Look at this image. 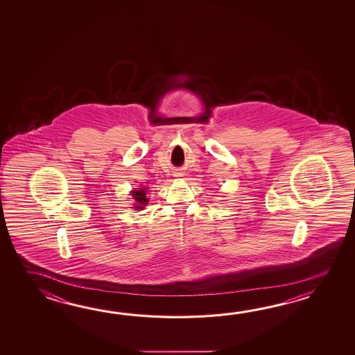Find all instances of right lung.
Wrapping results in <instances>:
<instances>
[{
  "label": "right lung",
  "instance_id": "add662e5",
  "mask_svg": "<svg viewBox=\"0 0 355 355\" xmlns=\"http://www.w3.org/2000/svg\"><path fill=\"white\" fill-rule=\"evenodd\" d=\"M132 196L136 199L137 207H135L136 209H144V205L148 203V199L146 198V189L144 188L133 191Z\"/></svg>",
  "mask_w": 355,
  "mask_h": 355
}]
</instances>
